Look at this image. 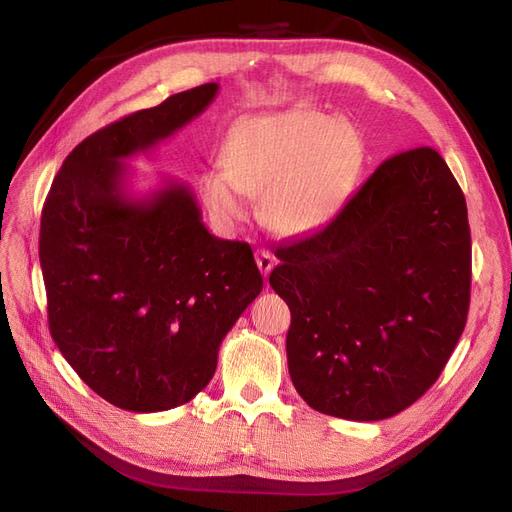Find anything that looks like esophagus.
Here are the masks:
<instances>
[{
  "instance_id": "esophagus-1",
  "label": "esophagus",
  "mask_w": 512,
  "mask_h": 512,
  "mask_svg": "<svg viewBox=\"0 0 512 512\" xmlns=\"http://www.w3.org/2000/svg\"><path fill=\"white\" fill-rule=\"evenodd\" d=\"M256 265H258V269H260V273H262V277H269V273H271V269H273V256L267 252V250H260V252H256Z\"/></svg>"
}]
</instances>
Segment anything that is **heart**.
<instances>
[{"label": "heart", "mask_w": 512, "mask_h": 512, "mask_svg": "<svg viewBox=\"0 0 512 512\" xmlns=\"http://www.w3.org/2000/svg\"><path fill=\"white\" fill-rule=\"evenodd\" d=\"M363 141L350 123L316 108L247 119L232 130L226 166L203 175L209 213L235 226L262 196V215L280 235H303L329 222L361 173Z\"/></svg>", "instance_id": "b5f03b06"}]
</instances>
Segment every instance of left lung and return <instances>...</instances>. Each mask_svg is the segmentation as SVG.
<instances>
[{"label":"left lung","mask_w":512,"mask_h":512,"mask_svg":"<svg viewBox=\"0 0 512 512\" xmlns=\"http://www.w3.org/2000/svg\"><path fill=\"white\" fill-rule=\"evenodd\" d=\"M269 284L290 307L294 389L314 410L382 421L438 380L466 327V198L431 147L384 160L314 235L284 245Z\"/></svg>","instance_id":"8db88e82"}]
</instances>
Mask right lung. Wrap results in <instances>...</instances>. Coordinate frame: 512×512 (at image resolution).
Segmentation results:
<instances>
[{"label":"right lung","mask_w":512,"mask_h":512,"mask_svg":"<svg viewBox=\"0 0 512 512\" xmlns=\"http://www.w3.org/2000/svg\"><path fill=\"white\" fill-rule=\"evenodd\" d=\"M218 89L181 91L87 136L42 209L51 335L89 389L121 410L188 404L262 290L252 247L211 235L190 185L164 179L147 196L128 185L126 160L196 119Z\"/></svg>","instance_id":"right-lung-1"}]
</instances>
